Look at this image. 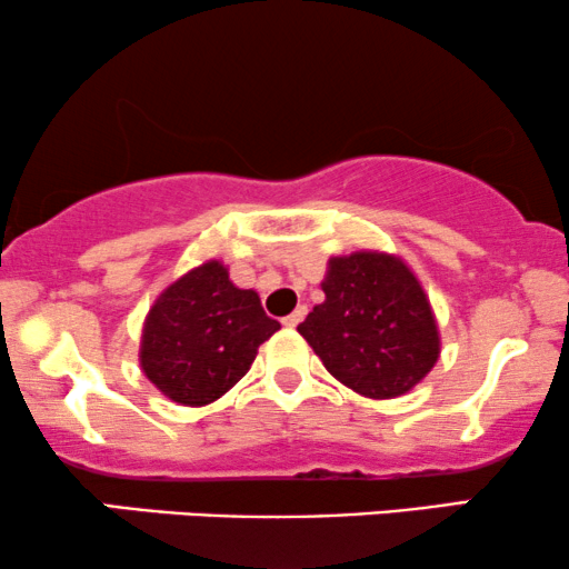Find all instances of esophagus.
<instances>
[{"mask_svg":"<svg viewBox=\"0 0 569 569\" xmlns=\"http://www.w3.org/2000/svg\"><path fill=\"white\" fill-rule=\"evenodd\" d=\"M303 319H306V306H298L296 311L290 313V317H284V319H282V325L292 329V327H298L300 321H303Z\"/></svg>","mask_w":569,"mask_h":569,"instance_id":"obj_1","label":"esophagus"}]
</instances>
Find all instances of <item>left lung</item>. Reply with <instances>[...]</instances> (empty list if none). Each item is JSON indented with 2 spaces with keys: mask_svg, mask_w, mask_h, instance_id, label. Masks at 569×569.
<instances>
[{
  "mask_svg": "<svg viewBox=\"0 0 569 569\" xmlns=\"http://www.w3.org/2000/svg\"><path fill=\"white\" fill-rule=\"evenodd\" d=\"M321 290L325 303L298 332L335 380L367 398H398L430 375L438 321L401 258L377 250L329 258Z\"/></svg>",
  "mask_w": 569,
  "mask_h": 569,
  "instance_id": "obj_1",
  "label": "left lung"
}]
</instances>
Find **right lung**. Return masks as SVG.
Here are the masks:
<instances>
[{
    "label": "right lung",
    "instance_id": "obj_1",
    "mask_svg": "<svg viewBox=\"0 0 569 569\" xmlns=\"http://www.w3.org/2000/svg\"><path fill=\"white\" fill-rule=\"evenodd\" d=\"M279 329L256 290L231 284L227 266L208 261L160 292L144 319L139 363L166 398L206 406L248 375L258 346Z\"/></svg>",
    "mask_w": 569,
    "mask_h": 569
}]
</instances>
